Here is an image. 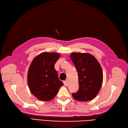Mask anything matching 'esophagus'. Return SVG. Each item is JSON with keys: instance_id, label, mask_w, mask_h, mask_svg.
Masks as SVG:
<instances>
[{"instance_id": "1", "label": "esophagus", "mask_w": 128, "mask_h": 128, "mask_svg": "<svg viewBox=\"0 0 128 128\" xmlns=\"http://www.w3.org/2000/svg\"><path fill=\"white\" fill-rule=\"evenodd\" d=\"M63 83H64V86H68V81H64L63 82Z\"/></svg>"}]
</instances>
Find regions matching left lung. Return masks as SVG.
Returning <instances> with one entry per match:
<instances>
[{
	"instance_id": "8db88e82",
	"label": "left lung",
	"mask_w": 128,
	"mask_h": 128,
	"mask_svg": "<svg viewBox=\"0 0 128 128\" xmlns=\"http://www.w3.org/2000/svg\"><path fill=\"white\" fill-rule=\"evenodd\" d=\"M71 60L78 73L79 90L72 93L74 99L81 102L90 101L99 93L103 81L102 70L93 56L87 53L74 52Z\"/></svg>"
}]
</instances>
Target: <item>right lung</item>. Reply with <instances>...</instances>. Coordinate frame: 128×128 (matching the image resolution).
<instances>
[{"label":"right lung","mask_w":128,"mask_h":128,"mask_svg":"<svg viewBox=\"0 0 128 128\" xmlns=\"http://www.w3.org/2000/svg\"><path fill=\"white\" fill-rule=\"evenodd\" d=\"M60 56L56 52L40 53L32 60L29 68L27 81L29 90L38 100H52L63 85L54 69V64Z\"/></svg>","instance_id":"right-lung-1"}]
</instances>
